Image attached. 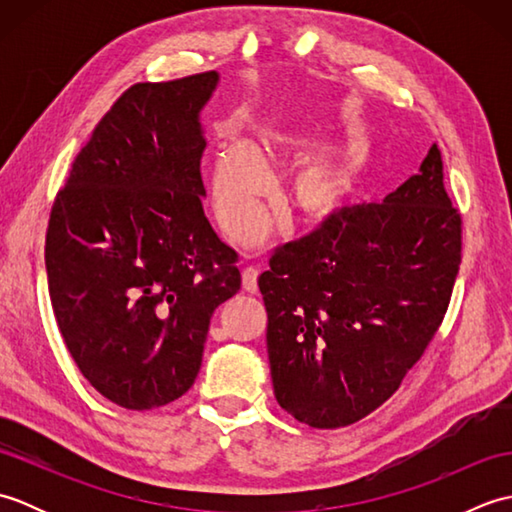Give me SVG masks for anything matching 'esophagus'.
Listing matches in <instances>:
<instances>
[{"instance_id": "obj_1", "label": "esophagus", "mask_w": 512, "mask_h": 512, "mask_svg": "<svg viewBox=\"0 0 512 512\" xmlns=\"http://www.w3.org/2000/svg\"><path fill=\"white\" fill-rule=\"evenodd\" d=\"M257 279H259V270L255 266H246L242 270V286L246 292H257Z\"/></svg>"}]
</instances>
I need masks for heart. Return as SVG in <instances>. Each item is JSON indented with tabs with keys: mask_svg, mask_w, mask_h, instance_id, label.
Returning a JSON list of instances; mask_svg holds the SVG:
<instances>
[{
	"mask_svg": "<svg viewBox=\"0 0 512 512\" xmlns=\"http://www.w3.org/2000/svg\"><path fill=\"white\" fill-rule=\"evenodd\" d=\"M264 147L273 156L299 158L312 149L286 132H266ZM270 173L259 149L248 140H228L215 151L211 193L222 228L237 237L255 220L257 200ZM363 167L356 158H317L299 167L286 182V202L303 224H325L341 215L356 198Z\"/></svg>",
	"mask_w": 512,
	"mask_h": 512,
	"instance_id": "b5f03b06",
	"label": "heart"
}]
</instances>
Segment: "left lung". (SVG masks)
Wrapping results in <instances>:
<instances>
[{
    "label": "left lung",
    "mask_w": 512,
    "mask_h": 512,
    "mask_svg": "<svg viewBox=\"0 0 512 512\" xmlns=\"http://www.w3.org/2000/svg\"><path fill=\"white\" fill-rule=\"evenodd\" d=\"M460 262L462 215L436 143L383 204L275 248L257 284L281 409L339 429L383 405L436 336Z\"/></svg>",
    "instance_id": "8db88e82"
}]
</instances>
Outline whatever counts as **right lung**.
Wrapping results in <instances>:
<instances>
[{
  "label": "right lung",
  "mask_w": 512,
  "mask_h": 512,
  "mask_svg": "<svg viewBox=\"0 0 512 512\" xmlns=\"http://www.w3.org/2000/svg\"><path fill=\"white\" fill-rule=\"evenodd\" d=\"M217 72L136 83L74 158L46 231L59 332L114 405L156 409L189 391L215 308L237 295V253L204 215L200 110Z\"/></svg>",
  "instance_id": "add662e5"
}]
</instances>
